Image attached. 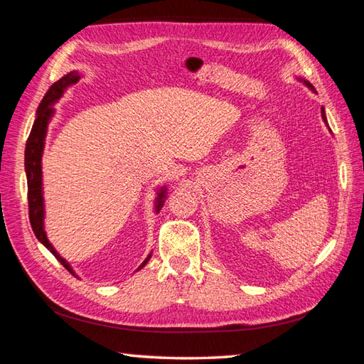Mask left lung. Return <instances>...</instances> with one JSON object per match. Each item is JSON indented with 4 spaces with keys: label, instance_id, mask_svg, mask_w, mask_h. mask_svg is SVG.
<instances>
[{
    "label": "left lung",
    "instance_id": "obj_1",
    "mask_svg": "<svg viewBox=\"0 0 364 364\" xmlns=\"http://www.w3.org/2000/svg\"><path fill=\"white\" fill-rule=\"evenodd\" d=\"M297 79H299V81H301L302 84H306V85H307V87H309L310 90H312V92H315V89H314V85H312V84H310L309 81H306V79H304V77H297ZM321 117H323V121H325V124H326V127H328V121H326L325 108H321ZM328 129H329V127H328Z\"/></svg>",
    "mask_w": 364,
    "mask_h": 364
}]
</instances>
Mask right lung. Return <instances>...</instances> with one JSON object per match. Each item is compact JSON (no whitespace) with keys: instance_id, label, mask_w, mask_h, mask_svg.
<instances>
[{"instance_id":"obj_1","label":"right lung","mask_w":364,"mask_h":364,"mask_svg":"<svg viewBox=\"0 0 364 364\" xmlns=\"http://www.w3.org/2000/svg\"><path fill=\"white\" fill-rule=\"evenodd\" d=\"M79 79H81V75L77 71H71L68 75H65L63 77L58 79L57 82L50 85V89L48 90V94L44 95V98L39 103L38 111H36V119L35 124H33L31 132L28 140H26V146H25V173H26V184H28V213H30V223L33 228V232H35L36 239L43 243V245L48 248L52 255H54L63 267H67L73 275L75 270L71 269L70 262L67 259L57 253V250L54 245L49 242L48 235H46L44 230V197H43V151H44V143H46V135H48V127L50 119L55 114V108L54 105L60 100L63 92L67 90L70 85L76 84ZM167 199V186H162L157 191V197H156V213H159L161 208L164 207V202ZM151 257V253L148 255L146 259L143 261V264L136 270L143 269L146 266L148 261Z\"/></svg>"}]
</instances>
